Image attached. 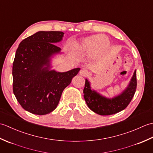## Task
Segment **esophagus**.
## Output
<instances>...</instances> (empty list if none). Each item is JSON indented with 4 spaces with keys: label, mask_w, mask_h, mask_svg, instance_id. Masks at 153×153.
<instances>
[{
    "label": "esophagus",
    "mask_w": 153,
    "mask_h": 153,
    "mask_svg": "<svg viewBox=\"0 0 153 153\" xmlns=\"http://www.w3.org/2000/svg\"><path fill=\"white\" fill-rule=\"evenodd\" d=\"M79 74L81 75V76H82L83 77H86L88 76V71H87L86 69H82L80 71H79Z\"/></svg>",
    "instance_id": "esophagus-1"
}]
</instances>
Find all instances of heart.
I'll return each instance as SVG.
<instances>
[{"label": "heart", "instance_id": "heart-1", "mask_svg": "<svg viewBox=\"0 0 153 153\" xmlns=\"http://www.w3.org/2000/svg\"><path fill=\"white\" fill-rule=\"evenodd\" d=\"M110 42L105 36L93 35L83 38L74 45V50L77 53H89L93 59L99 58L109 46Z\"/></svg>", "mask_w": 153, "mask_h": 153}]
</instances>
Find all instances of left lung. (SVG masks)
Segmentation results:
<instances>
[{"label":"left lung","mask_w":153,"mask_h":153,"mask_svg":"<svg viewBox=\"0 0 153 153\" xmlns=\"http://www.w3.org/2000/svg\"><path fill=\"white\" fill-rule=\"evenodd\" d=\"M137 88L136 70L128 85L123 91L112 98L102 95L97 91L91 89L89 81L85 79L83 97L89 108L97 114L102 116H108L118 113L124 110L131 102Z\"/></svg>","instance_id":"obj_1"}]
</instances>
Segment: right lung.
I'll list each match as a JSON object with an SVG mask.
<instances>
[{"label": "right lung", "instance_id": "obj_1", "mask_svg": "<svg viewBox=\"0 0 153 153\" xmlns=\"http://www.w3.org/2000/svg\"><path fill=\"white\" fill-rule=\"evenodd\" d=\"M62 31H38L19 43L12 66L13 92L22 108L45 115L56 108L64 89L78 74L79 68L65 72L52 70L51 61L61 54L54 44L64 37Z\"/></svg>", "mask_w": 153, "mask_h": 153}]
</instances>
